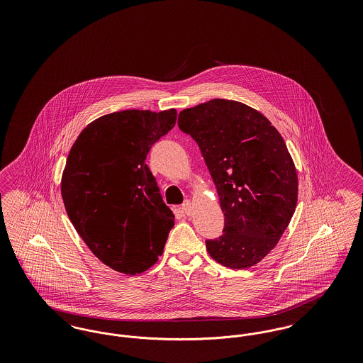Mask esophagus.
I'll list each match as a JSON object with an SVG mask.
<instances>
[{
	"instance_id": "esophagus-1",
	"label": "esophagus",
	"mask_w": 363,
	"mask_h": 363,
	"mask_svg": "<svg viewBox=\"0 0 363 363\" xmlns=\"http://www.w3.org/2000/svg\"><path fill=\"white\" fill-rule=\"evenodd\" d=\"M182 212L186 215V216H190L191 215V203H190L189 200H186V201H184V204H182Z\"/></svg>"
}]
</instances>
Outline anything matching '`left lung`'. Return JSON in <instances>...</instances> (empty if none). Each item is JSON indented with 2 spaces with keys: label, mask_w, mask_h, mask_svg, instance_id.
I'll list each match as a JSON object with an SVG mask.
<instances>
[{
  "label": "left lung",
  "mask_w": 363,
  "mask_h": 363,
  "mask_svg": "<svg viewBox=\"0 0 363 363\" xmlns=\"http://www.w3.org/2000/svg\"><path fill=\"white\" fill-rule=\"evenodd\" d=\"M178 126L197 143L225 213L223 234L206 241L208 253L227 268L257 264L296 206L298 177L284 140L257 110L225 99L182 110Z\"/></svg>",
  "instance_id": "1"
}]
</instances>
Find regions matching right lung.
<instances>
[{
    "mask_svg": "<svg viewBox=\"0 0 363 363\" xmlns=\"http://www.w3.org/2000/svg\"><path fill=\"white\" fill-rule=\"evenodd\" d=\"M177 120L174 108L123 110L91 122L72 145L61 193L70 222L91 252L126 275L163 253L174 213L145 159Z\"/></svg>",
    "mask_w": 363,
    "mask_h": 363,
    "instance_id": "add662e5",
    "label": "right lung"
}]
</instances>
